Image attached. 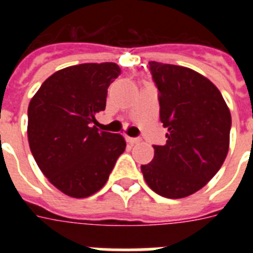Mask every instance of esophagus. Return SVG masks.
I'll return each mask as SVG.
<instances>
[{
  "label": "esophagus",
  "instance_id": "esophagus-1",
  "mask_svg": "<svg viewBox=\"0 0 253 253\" xmlns=\"http://www.w3.org/2000/svg\"><path fill=\"white\" fill-rule=\"evenodd\" d=\"M126 140L130 143V144H136V143L140 142V139L139 138H130V136H126Z\"/></svg>",
  "mask_w": 253,
  "mask_h": 253
}]
</instances>
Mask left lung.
<instances>
[{
    "mask_svg": "<svg viewBox=\"0 0 253 253\" xmlns=\"http://www.w3.org/2000/svg\"><path fill=\"white\" fill-rule=\"evenodd\" d=\"M148 64L168 134L164 146H154L152 162L140 169L159 196L184 198L204 188L223 164L231 114L218 87L196 71L158 61Z\"/></svg>",
    "mask_w": 253,
    "mask_h": 253,
    "instance_id": "1",
    "label": "left lung"
}]
</instances>
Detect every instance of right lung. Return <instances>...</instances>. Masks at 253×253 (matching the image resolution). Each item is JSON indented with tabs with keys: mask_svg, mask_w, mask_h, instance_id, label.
Instances as JSON below:
<instances>
[{
	"mask_svg": "<svg viewBox=\"0 0 253 253\" xmlns=\"http://www.w3.org/2000/svg\"><path fill=\"white\" fill-rule=\"evenodd\" d=\"M121 75L115 63H86L60 69L30 101L27 136L31 154L48 181L73 198L106 184L126 142L99 131L95 115L106 107L107 87Z\"/></svg>",
	"mask_w": 253,
	"mask_h": 253,
	"instance_id": "add662e5",
	"label": "right lung"
}]
</instances>
